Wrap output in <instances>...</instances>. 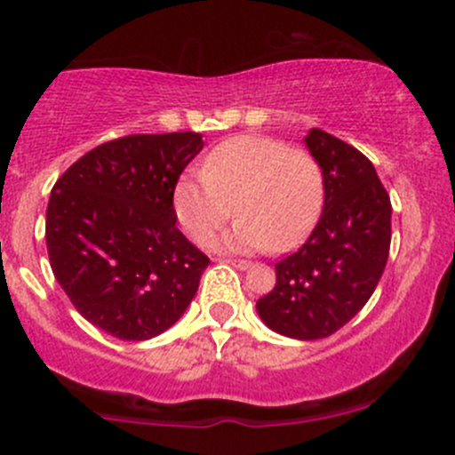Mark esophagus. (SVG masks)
Returning <instances> with one entry per match:
<instances>
[{"label": "esophagus", "mask_w": 455, "mask_h": 455, "mask_svg": "<svg viewBox=\"0 0 455 455\" xmlns=\"http://www.w3.org/2000/svg\"><path fill=\"white\" fill-rule=\"evenodd\" d=\"M224 261H227V264H231L233 267H237V270H248V267L252 266L251 261H243V259H224Z\"/></svg>", "instance_id": "esophagus-1"}]
</instances>
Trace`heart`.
<instances>
[{
	"mask_svg": "<svg viewBox=\"0 0 455 455\" xmlns=\"http://www.w3.org/2000/svg\"><path fill=\"white\" fill-rule=\"evenodd\" d=\"M323 200V170L307 150L257 135L218 143L200 176H180L174 188L176 218L191 240L209 243L235 212L240 220L215 246L242 252L294 248L312 231Z\"/></svg>",
	"mask_w": 455,
	"mask_h": 455,
	"instance_id": "obj_1",
	"label": "heart"
}]
</instances>
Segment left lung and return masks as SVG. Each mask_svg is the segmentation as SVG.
Segmentation results:
<instances>
[{"mask_svg":"<svg viewBox=\"0 0 455 455\" xmlns=\"http://www.w3.org/2000/svg\"><path fill=\"white\" fill-rule=\"evenodd\" d=\"M324 179V207L312 235L275 264L276 283L257 300L272 331L320 340L344 327L371 299L390 252V196L371 161L312 128L305 137Z\"/></svg>","mask_w":455,"mask_h":455,"instance_id":"1","label":"left lung"}]
</instances>
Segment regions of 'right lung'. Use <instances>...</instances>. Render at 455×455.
I'll return each mask as SVG.
<instances>
[{"label": "right lung", "mask_w": 455, "mask_h": 455, "mask_svg": "<svg viewBox=\"0 0 455 455\" xmlns=\"http://www.w3.org/2000/svg\"><path fill=\"white\" fill-rule=\"evenodd\" d=\"M203 146L200 132L122 137L80 156L52 189V272L113 338L159 336L196 296L209 257L176 228L174 188Z\"/></svg>", "instance_id": "obj_1"}]
</instances>
